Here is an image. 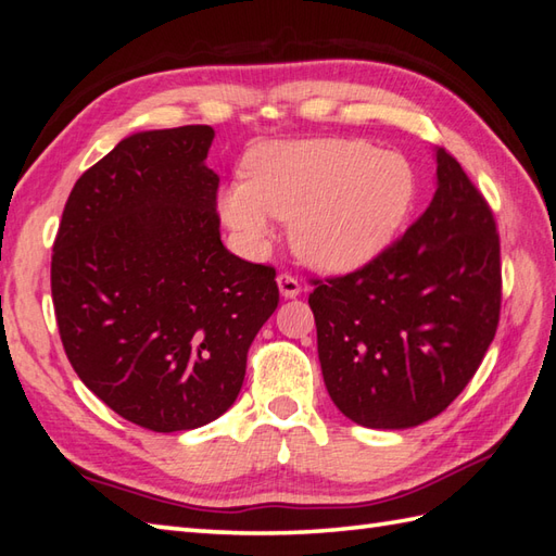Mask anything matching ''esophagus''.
Segmentation results:
<instances>
[{
  "label": "esophagus",
  "mask_w": 556,
  "mask_h": 556,
  "mask_svg": "<svg viewBox=\"0 0 556 556\" xmlns=\"http://www.w3.org/2000/svg\"><path fill=\"white\" fill-rule=\"evenodd\" d=\"M277 287L285 299H296L301 293V281L293 275H289V271H281V275L277 277Z\"/></svg>",
  "instance_id": "obj_1"
}]
</instances>
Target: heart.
<instances>
[{
    "label": "heart",
    "mask_w": 556,
    "mask_h": 556,
    "mask_svg": "<svg viewBox=\"0 0 556 556\" xmlns=\"http://www.w3.org/2000/svg\"><path fill=\"white\" fill-rule=\"evenodd\" d=\"M416 200L406 157L358 138L267 143L245 157V184L217 195L224 224L248 251H265L275 222H291V245L320 271L356 269L394 239Z\"/></svg>",
    "instance_id": "b5f03b06"
}]
</instances>
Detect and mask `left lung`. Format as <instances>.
Listing matches in <instances>:
<instances>
[{
  "mask_svg": "<svg viewBox=\"0 0 556 556\" xmlns=\"http://www.w3.org/2000/svg\"><path fill=\"white\" fill-rule=\"evenodd\" d=\"M437 191L408 231L308 296L334 406L375 430L430 420L464 392L500 323L502 265L492 210L444 148Z\"/></svg>",
  "mask_w": 556,
  "mask_h": 556,
  "instance_id": "8db88e82",
  "label": "left lung"
}]
</instances>
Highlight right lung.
Returning a JSON list of instances; mask_svg holds the SVG:
<instances>
[{
    "instance_id": "1",
    "label": "right lung",
    "mask_w": 556,
    "mask_h": 556,
    "mask_svg": "<svg viewBox=\"0 0 556 556\" xmlns=\"http://www.w3.org/2000/svg\"><path fill=\"white\" fill-rule=\"evenodd\" d=\"M215 131L124 138L80 176L52 248V301L74 370L152 432L203 428L241 392L245 356L277 311L275 269L219 239Z\"/></svg>"
}]
</instances>
